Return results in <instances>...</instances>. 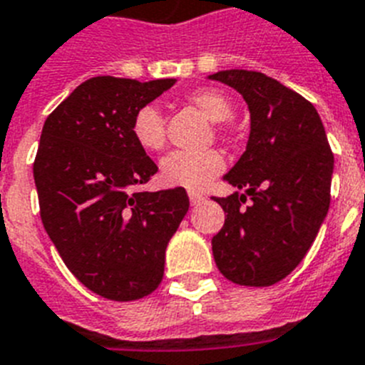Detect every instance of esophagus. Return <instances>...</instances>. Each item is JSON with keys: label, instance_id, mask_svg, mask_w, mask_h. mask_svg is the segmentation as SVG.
<instances>
[{"label": "esophagus", "instance_id": "1", "mask_svg": "<svg viewBox=\"0 0 365 365\" xmlns=\"http://www.w3.org/2000/svg\"><path fill=\"white\" fill-rule=\"evenodd\" d=\"M188 197H190V202H192V206H197L199 202L205 201V195H201V193L197 192H188Z\"/></svg>", "mask_w": 365, "mask_h": 365}]
</instances>
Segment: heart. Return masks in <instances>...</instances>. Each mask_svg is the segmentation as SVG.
<instances>
[{"label":"heart","mask_w":365,"mask_h":365,"mask_svg":"<svg viewBox=\"0 0 365 365\" xmlns=\"http://www.w3.org/2000/svg\"><path fill=\"white\" fill-rule=\"evenodd\" d=\"M188 102L201 109L212 122H227L234 115L230 100L217 89H199L188 96ZM225 133V128H219ZM131 135L144 151H160L166 144L164 115L159 106L146 104L137 109L131 120ZM225 168V159L217 150L173 151L160 160V179L166 186L201 192Z\"/></svg>","instance_id":"obj_1"}]
</instances>
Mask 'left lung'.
<instances>
[{"instance_id":"obj_1","label":"left lung","mask_w":365,"mask_h":365,"mask_svg":"<svg viewBox=\"0 0 365 365\" xmlns=\"http://www.w3.org/2000/svg\"><path fill=\"white\" fill-rule=\"evenodd\" d=\"M208 80L235 89L250 113L245 153L222 177L243 193L214 197L227 214L212 237L215 265L237 285H274L299 265L327 217L334 157L314 106L278 80L245 69Z\"/></svg>"}]
</instances>
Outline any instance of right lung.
<instances>
[{
  "instance_id": "right-lung-1",
  "label": "right lung",
  "mask_w": 365,
  "mask_h": 365,
  "mask_svg": "<svg viewBox=\"0 0 365 365\" xmlns=\"http://www.w3.org/2000/svg\"><path fill=\"white\" fill-rule=\"evenodd\" d=\"M175 82L89 78L41 130L34 160L41 222L67 269L102 298L131 302L153 292L188 212L185 188L135 190L157 164L135 143L131 120Z\"/></svg>"
}]
</instances>
